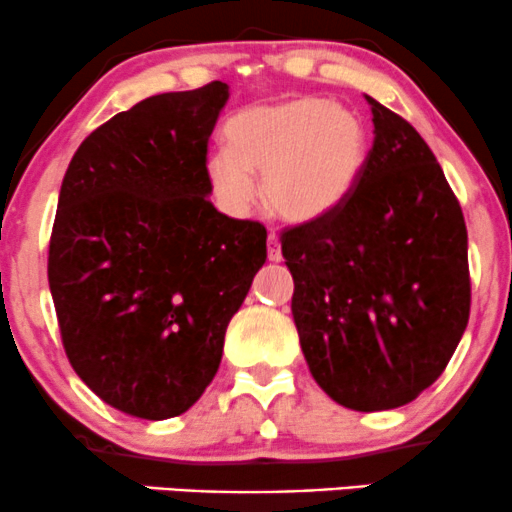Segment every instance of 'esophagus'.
<instances>
[{
	"label": "esophagus",
	"instance_id": "esophagus-1",
	"mask_svg": "<svg viewBox=\"0 0 512 512\" xmlns=\"http://www.w3.org/2000/svg\"><path fill=\"white\" fill-rule=\"evenodd\" d=\"M267 257L272 262L281 260V243H279V238H276V233H269V238H267Z\"/></svg>",
	"mask_w": 512,
	"mask_h": 512
}]
</instances>
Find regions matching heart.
Masks as SVG:
<instances>
[{"instance_id": "1", "label": "heart", "mask_w": 512, "mask_h": 512, "mask_svg": "<svg viewBox=\"0 0 512 512\" xmlns=\"http://www.w3.org/2000/svg\"><path fill=\"white\" fill-rule=\"evenodd\" d=\"M228 151L209 158L214 195L233 214L262 199L284 221L325 219L354 190L366 161V132L354 115L322 98L260 105L238 113L226 127Z\"/></svg>"}]
</instances>
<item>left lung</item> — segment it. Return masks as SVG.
<instances>
[{
	"label": "left lung",
	"instance_id": "1",
	"mask_svg": "<svg viewBox=\"0 0 512 512\" xmlns=\"http://www.w3.org/2000/svg\"><path fill=\"white\" fill-rule=\"evenodd\" d=\"M375 139L325 219L281 231L293 320L317 385L342 407H402L440 378L472 305L467 226L421 134L368 98Z\"/></svg>",
	"mask_w": 512,
	"mask_h": 512
}]
</instances>
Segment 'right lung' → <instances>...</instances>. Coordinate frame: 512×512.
Instances as JSON below:
<instances>
[{"instance_id": "add662e5", "label": "right lung", "mask_w": 512, "mask_h": 512, "mask_svg": "<svg viewBox=\"0 0 512 512\" xmlns=\"http://www.w3.org/2000/svg\"><path fill=\"white\" fill-rule=\"evenodd\" d=\"M221 81L161 93L81 142L62 180L48 281L69 363L110 407L161 421L214 380L267 228L209 202Z\"/></svg>"}]
</instances>
